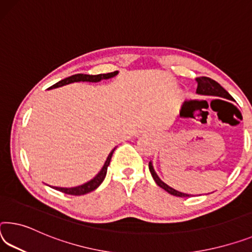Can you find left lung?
<instances>
[{"label":"left lung","mask_w":252,"mask_h":252,"mask_svg":"<svg viewBox=\"0 0 252 252\" xmlns=\"http://www.w3.org/2000/svg\"><path fill=\"white\" fill-rule=\"evenodd\" d=\"M197 82V90L196 93L198 95H205V96H217V97H222V98H226L230 99V101H234L233 97L227 93V92L223 89V87L220 85L218 82L213 81L212 78L209 77H197L196 78ZM149 170L151 173V176L155 179V182L157 183V185L159 187H161L162 189H165L166 191H168L169 194L174 195V196H178V197H189L191 195L186 194V193H182V191H178L176 189H174L173 187H170L167 185L166 183H163L157 173L155 171V168L153 166V161L149 162Z\"/></svg>","instance_id":"left-lung-1"}]
</instances>
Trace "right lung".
Instances as JSON below:
<instances>
[{"mask_svg":"<svg viewBox=\"0 0 252 252\" xmlns=\"http://www.w3.org/2000/svg\"><path fill=\"white\" fill-rule=\"evenodd\" d=\"M119 74L118 70L113 71V73H107V74H98V75H86V74H76L73 76H69L65 79H62L58 83H56L55 85L49 87L48 90H53V89H57V87H62L63 85H67V84H71V83H78V82H90V83H97L101 82L103 79H110L114 76H117ZM115 150V148L111 151L107 156L106 160L104 162V165L101 168V170L96 174V176L93 177L91 181L86 182L82 184V185L75 186V187H57V186H50L53 187L54 189H57L59 191H63V193L68 194V195H84L90 193V191L96 189L97 187L101 185L102 182L104 181V178L106 176V171H107V167L110 165L112 155H113Z\"/></svg>","mask_w":252,"mask_h":252,"instance_id":"obj_1","label":"right lung"}]
</instances>
